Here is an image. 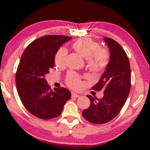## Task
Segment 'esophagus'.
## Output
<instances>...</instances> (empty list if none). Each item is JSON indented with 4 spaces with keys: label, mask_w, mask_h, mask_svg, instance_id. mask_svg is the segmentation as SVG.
Listing matches in <instances>:
<instances>
[{
    "label": "esophagus",
    "mask_w": 150,
    "mask_h": 150,
    "mask_svg": "<svg viewBox=\"0 0 150 150\" xmlns=\"http://www.w3.org/2000/svg\"><path fill=\"white\" fill-rule=\"evenodd\" d=\"M71 96L73 98H78L79 97L80 95H77V93H71Z\"/></svg>",
    "instance_id": "1"
}]
</instances>
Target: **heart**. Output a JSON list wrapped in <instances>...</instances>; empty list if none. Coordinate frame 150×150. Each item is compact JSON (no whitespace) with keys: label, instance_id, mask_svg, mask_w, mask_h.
<instances>
[{"label":"heart","instance_id":"obj_1","mask_svg":"<svg viewBox=\"0 0 150 150\" xmlns=\"http://www.w3.org/2000/svg\"><path fill=\"white\" fill-rule=\"evenodd\" d=\"M72 47L77 54L87 59V67L91 71L98 73L103 71L107 66L109 61L108 52L100 47L97 42L88 38H81L73 43ZM67 52L64 47L57 50L55 55V63L58 66L65 65ZM66 82L70 87L79 88L81 83L78 75L69 72L66 77Z\"/></svg>","mask_w":150,"mask_h":150}]
</instances>
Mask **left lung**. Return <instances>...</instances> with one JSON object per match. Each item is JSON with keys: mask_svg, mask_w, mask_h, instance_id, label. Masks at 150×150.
Instances as JSON below:
<instances>
[{"mask_svg": "<svg viewBox=\"0 0 150 150\" xmlns=\"http://www.w3.org/2000/svg\"><path fill=\"white\" fill-rule=\"evenodd\" d=\"M104 40L109 48L110 59L99 81L93 87L96 91L103 89L104 96L98 99L87 95L91 105L82 113L86 120L96 124L108 122L118 115L131 87L130 66L126 52L115 40L109 38Z\"/></svg>", "mask_w": 150, "mask_h": 150, "instance_id": "1", "label": "left lung"}]
</instances>
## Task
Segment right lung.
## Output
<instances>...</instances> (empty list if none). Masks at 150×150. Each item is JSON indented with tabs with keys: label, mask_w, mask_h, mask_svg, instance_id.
Instances as JSON below:
<instances>
[{
	"label": "right lung",
	"mask_w": 150,
	"mask_h": 150,
	"mask_svg": "<svg viewBox=\"0 0 150 150\" xmlns=\"http://www.w3.org/2000/svg\"><path fill=\"white\" fill-rule=\"evenodd\" d=\"M71 37L47 35L35 40L22 54L16 73L18 93L26 110L36 117L49 120L59 116L71 98L67 88H54L45 79L55 65V55L59 47Z\"/></svg>",
	"instance_id": "obj_1"
}]
</instances>
